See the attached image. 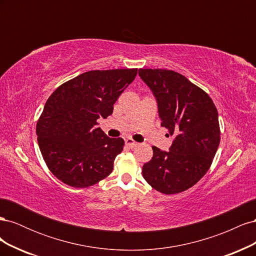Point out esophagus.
<instances>
[{
	"label": "esophagus",
	"instance_id": "34e87169",
	"mask_svg": "<svg viewBox=\"0 0 256 256\" xmlns=\"http://www.w3.org/2000/svg\"><path fill=\"white\" fill-rule=\"evenodd\" d=\"M127 147H129V148H134V147H136L138 145V143H136V141H134L132 138H127V140L125 141Z\"/></svg>",
	"mask_w": 256,
	"mask_h": 256
}]
</instances>
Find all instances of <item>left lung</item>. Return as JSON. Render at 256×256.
<instances>
[{"label":"left lung","instance_id":"1","mask_svg":"<svg viewBox=\"0 0 256 256\" xmlns=\"http://www.w3.org/2000/svg\"><path fill=\"white\" fill-rule=\"evenodd\" d=\"M158 102L161 126L174 141L168 152L152 146L142 168L144 180L164 194L194 186L210 168L220 143L218 111L206 92L168 69H138Z\"/></svg>","mask_w":256,"mask_h":256}]
</instances>
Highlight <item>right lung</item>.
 Returning a JSON list of instances; mask_svg holds the SVG:
<instances>
[{"mask_svg":"<svg viewBox=\"0 0 256 256\" xmlns=\"http://www.w3.org/2000/svg\"><path fill=\"white\" fill-rule=\"evenodd\" d=\"M136 74V68L90 70L52 92L36 134L46 164L58 180L88 188L111 174L125 142L108 136L97 120L113 113V104Z\"/></svg>","mask_w":256,"mask_h":256,"instance_id":"obj_1","label":"right lung"}]
</instances>
